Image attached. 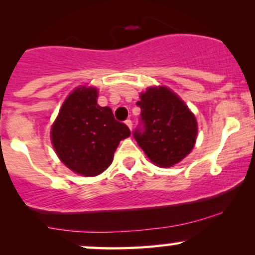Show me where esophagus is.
<instances>
[{"label":"esophagus","mask_w":255,"mask_h":255,"mask_svg":"<svg viewBox=\"0 0 255 255\" xmlns=\"http://www.w3.org/2000/svg\"><path fill=\"white\" fill-rule=\"evenodd\" d=\"M126 125L128 126V127H129V129H131V126H133V124H131V120H126Z\"/></svg>","instance_id":"esophagus-1"}]
</instances>
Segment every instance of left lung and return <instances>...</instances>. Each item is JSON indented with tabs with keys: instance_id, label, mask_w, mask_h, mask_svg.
Here are the masks:
<instances>
[{
	"instance_id": "8db88e82",
	"label": "left lung",
	"mask_w": 255,
	"mask_h": 255,
	"mask_svg": "<svg viewBox=\"0 0 255 255\" xmlns=\"http://www.w3.org/2000/svg\"><path fill=\"white\" fill-rule=\"evenodd\" d=\"M136 105L141 114L133 136L146 156L162 168L181 162L194 147L198 134L188 107L168 87H150Z\"/></svg>"
}]
</instances>
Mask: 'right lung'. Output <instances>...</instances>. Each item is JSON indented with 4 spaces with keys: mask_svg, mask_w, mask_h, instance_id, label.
<instances>
[{
    "mask_svg": "<svg viewBox=\"0 0 255 255\" xmlns=\"http://www.w3.org/2000/svg\"><path fill=\"white\" fill-rule=\"evenodd\" d=\"M95 87H79L64 101L51 128V141L67 168L84 176H96L113 162L129 128L116 121L109 107L97 104Z\"/></svg>",
    "mask_w": 255,
    "mask_h": 255,
    "instance_id": "1",
    "label": "right lung"
}]
</instances>
